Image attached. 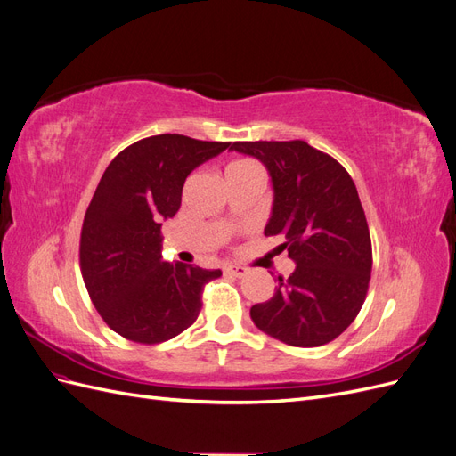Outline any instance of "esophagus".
Returning <instances> with one entry per match:
<instances>
[{
  "label": "esophagus",
  "mask_w": 456,
  "mask_h": 456,
  "mask_svg": "<svg viewBox=\"0 0 456 456\" xmlns=\"http://www.w3.org/2000/svg\"><path fill=\"white\" fill-rule=\"evenodd\" d=\"M224 272H226V273H232V275H236V278H243V275H245L247 272H249V270H247L245 266H238V265H226V266H224Z\"/></svg>",
  "instance_id": "esophagus-1"
}]
</instances>
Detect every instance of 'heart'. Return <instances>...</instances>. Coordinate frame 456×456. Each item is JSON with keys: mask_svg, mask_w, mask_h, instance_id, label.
<instances>
[{"mask_svg": "<svg viewBox=\"0 0 456 456\" xmlns=\"http://www.w3.org/2000/svg\"><path fill=\"white\" fill-rule=\"evenodd\" d=\"M247 171H258V165L251 159H233L224 167V178L232 176V175L247 173Z\"/></svg>", "mask_w": 456, "mask_h": 456, "instance_id": "obj_1", "label": "heart"}]
</instances>
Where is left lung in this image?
Listing matches in <instances>:
<instances>
[{"label":"left lung","mask_w":456,"mask_h":456,"mask_svg":"<svg viewBox=\"0 0 456 456\" xmlns=\"http://www.w3.org/2000/svg\"><path fill=\"white\" fill-rule=\"evenodd\" d=\"M230 150L265 165L272 183L266 236H280L295 270L278 278L251 320L289 346L337 338L360 314L372 268L370 236L352 176L305 141L233 142Z\"/></svg>","instance_id":"left-lung-1"}]
</instances>
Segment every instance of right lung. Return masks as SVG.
Segmentation results:
<instances>
[{
    "label": "right lung",
    "mask_w": 456,
    "mask_h": 456,
    "mask_svg": "<svg viewBox=\"0 0 456 456\" xmlns=\"http://www.w3.org/2000/svg\"><path fill=\"white\" fill-rule=\"evenodd\" d=\"M230 142L156 134L108 165L81 228L84 281L102 320L141 344L165 342L198 320L203 285L220 270L161 258V224L176 215L186 176Z\"/></svg>",
    "instance_id": "right-lung-1"
}]
</instances>
